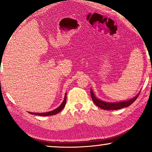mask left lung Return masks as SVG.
Instances as JSON below:
<instances>
[{"mask_svg": "<svg viewBox=\"0 0 152 152\" xmlns=\"http://www.w3.org/2000/svg\"><path fill=\"white\" fill-rule=\"evenodd\" d=\"M91 98H92L93 102L96 104L97 107H99L101 109H104V110H118L122 109V108L129 107L130 106L133 102H134V101L138 98V95H136V97H134V98L127 101H124L121 102H116V103H109V102H106L101 101L100 99H98L96 98V97L95 96L94 93H93V91L91 90Z\"/></svg>", "mask_w": 152, "mask_h": 152, "instance_id": "left-lung-1", "label": "left lung"}]
</instances>
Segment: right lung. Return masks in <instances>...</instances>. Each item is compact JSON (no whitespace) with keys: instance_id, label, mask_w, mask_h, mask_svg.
Here are the masks:
<instances>
[{"instance_id":"right-lung-1","label":"right lung","mask_w":152,"mask_h":152,"mask_svg":"<svg viewBox=\"0 0 152 152\" xmlns=\"http://www.w3.org/2000/svg\"><path fill=\"white\" fill-rule=\"evenodd\" d=\"M66 103V93L65 95V97H64V99L63 102L61 103V104L59 106L57 109H56L53 111H51L50 112H46V113H32V112H29L30 114H32V115H41V116H48V115H56L59 112L61 111L62 109H64V107H65Z\"/></svg>"}]
</instances>
